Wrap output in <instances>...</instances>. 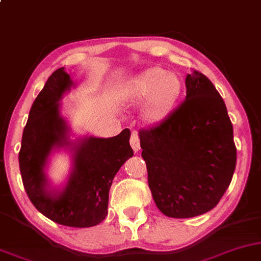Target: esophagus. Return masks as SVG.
Masks as SVG:
<instances>
[{
	"mask_svg": "<svg viewBox=\"0 0 261 261\" xmlns=\"http://www.w3.org/2000/svg\"><path fill=\"white\" fill-rule=\"evenodd\" d=\"M130 144L131 147H133L134 151L136 152L141 149V144H140V137H138V135L136 131H134L133 134H131V138H130Z\"/></svg>",
	"mask_w": 261,
	"mask_h": 261,
	"instance_id": "34e87169",
	"label": "esophagus"
}]
</instances>
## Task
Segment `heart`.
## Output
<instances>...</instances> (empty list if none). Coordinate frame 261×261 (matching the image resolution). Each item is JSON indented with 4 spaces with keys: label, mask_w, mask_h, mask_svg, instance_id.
Returning <instances> with one entry per match:
<instances>
[{
    "label": "heart",
    "mask_w": 261,
    "mask_h": 261,
    "mask_svg": "<svg viewBox=\"0 0 261 261\" xmlns=\"http://www.w3.org/2000/svg\"><path fill=\"white\" fill-rule=\"evenodd\" d=\"M182 90V80L179 75L163 68H150L127 82L123 98L125 102L133 106L145 101L143 118L149 123H155L174 110Z\"/></svg>",
    "instance_id": "b5f03b06"
}]
</instances>
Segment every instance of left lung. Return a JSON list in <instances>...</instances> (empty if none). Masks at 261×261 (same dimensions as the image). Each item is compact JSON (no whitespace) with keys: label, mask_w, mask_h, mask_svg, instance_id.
<instances>
[{"label":"left lung","mask_w":261,"mask_h":261,"mask_svg":"<svg viewBox=\"0 0 261 261\" xmlns=\"http://www.w3.org/2000/svg\"><path fill=\"white\" fill-rule=\"evenodd\" d=\"M186 98L165 119L140 130L142 158L156 206L173 218L214 209L236 166L232 124L213 82L193 70Z\"/></svg>","instance_id":"left-lung-1"}]
</instances>
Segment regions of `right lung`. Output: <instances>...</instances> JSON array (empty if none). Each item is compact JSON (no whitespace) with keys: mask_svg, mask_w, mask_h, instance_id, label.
Here are the masks:
<instances>
[{"mask_svg":"<svg viewBox=\"0 0 261 261\" xmlns=\"http://www.w3.org/2000/svg\"><path fill=\"white\" fill-rule=\"evenodd\" d=\"M72 86L64 68L47 79L23 128L19 165L27 196L39 213L58 224L88 228L105 220L112 180L134 150L128 128L110 138L89 136L77 143L68 140L69 127L61 116L60 100ZM56 146L74 150L73 171L62 191L50 189L43 172Z\"/></svg>","mask_w":261,"mask_h":261,"instance_id":"obj_1","label":"right lung"}]
</instances>
